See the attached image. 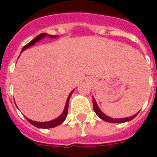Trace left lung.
Instances as JSON below:
<instances>
[{"label": "left lung", "mask_w": 157, "mask_h": 157, "mask_svg": "<svg viewBox=\"0 0 157 157\" xmlns=\"http://www.w3.org/2000/svg\"><path fill=\"white\" fill-rule=\"evenodd\" d=\"M92 101H93V109H94V111L97 113V115L98 116L99 118H102V120H104V121L109 122V123H124V122H128L130 121L131 119H133L134 118H135L137 114H138L139 113H137L135 115L131 116V117H128V118H110V117H108L107 115H105L99 109L98 106L97 104V102H96L95 99L94 98H92Z\"/></svg>", "instance_id": "left-lung-1"}]
</instances>
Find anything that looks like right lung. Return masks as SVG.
I'll use <instances>...</instances> for the list:
<instances>
[{
    "label": "right lung",
    "mask_w": 157,
    "mask_h": 157,
    "mask_svg": "<svg viewBox=\"0 0 157 157\" xmlns=\"http://www.w3.org/2000/svg\"><path fill=\"white\" fill-rule=\"evenodd\" d=\"M45 36H48L49 38H55V37H57V36L55 35H48V34H46V33H41V34H39L36 37L35 39H33L32 41H30L28 44H26L22 49V52L26 49V48H28L30 46H32L35 44L36 42L39 41L40 39H43V38H44ZM74 91V90H73ZM72 91L71 93H70V95H69L68 98L66 100V103H65V109H64V112L62 113V114L59 117H58L57 118H55L54 120H51V121H48V122H36V121H33L31 119H29V118H27V120L33 124V126H35L37 128H54V127H56V126H58V125L61 124L63 122L65 121V118H66V116H67V113H68V103H69V100H70V98H71V96Z\"/></svg>",
    "instance_id": "add662e5"
}]
</instances>
